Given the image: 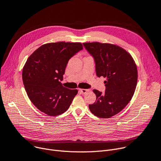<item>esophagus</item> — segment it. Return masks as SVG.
Wrapping results in <instances>:
<instances>
[{"label": "esophagus", "mask_w": 161, "mask_h": 161, "mask_svg": "<svg viewBox=\"0 0 161 161\" xmlns=\"http://www.w3.org/2000/svg\"><path fill=\"white\" fill-rule=\"evenodd\" d=\"M80 90L82 94H86V92H88L89 91V90H88V89H83V88H82V89H80Z\"/></svg>", "instance_id": "esophagus-1"}]
</instances>
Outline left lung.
<instances>
[{"mask_svg":"<svg viewBox=\"0 0 161 161\" xmlns=\"http://www.w3.org/2000/svg\"><path fill=\"white\" fill-rule=\"evenodd\" d=\"M96 63V72L104 81L106 90L93 92L96 101L89 104L95 116L108 119L121 111L130 102L137 81V67L132 56L119 46L98 42L83 43Z\"/></svg>","mask_w":161,"mask_h":161,"instance_id":"1","label":"left lung"}]
</instances>
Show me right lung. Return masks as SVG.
<instances>
[{
    "mask_svg": "<svg viewBox=\"0 0 161 161\" xmlns=\"http://www.w3.org/2000/svg\"><path fill=\"white\" fill-rule=\"evenodd\" d=\"M81 50V42L47 43L27 59L23 68V83L29 98L42 113L55 117L69 108L78 90L63 86L61 81L68 61Z\"/></svg>",
    "mask_w": 161,
    "mask_h": 161,
    "instance_id": "right-lung-1",
    "label": "right lung"
}]
</instances>
